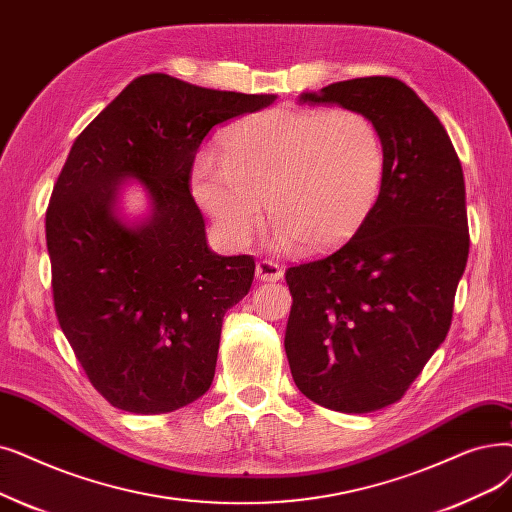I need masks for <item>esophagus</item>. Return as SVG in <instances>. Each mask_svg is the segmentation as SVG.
<instances>
[{
    "label": "esophagus",
    "instance_id": "1",
    "mask_svg": "<svg viewBox=\"0 0 512 512\" xmlns=\"http://www.w3.org/2000/svg\"><path fill=\"white\" fill-rule=\"evenodd\" d=\"M255 274H257V278L263 280V282H276V280L282 278L284 270H282L280 263H274V261L265 259V261H259V263H257Z\"/></svg>",
    "mask_w": 512,
    "mask_h": 512
}]
</instances>
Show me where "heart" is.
I'll list each match as a JSON object with an SVG mask.
<instances>
[{"label": "heart", "mask_w": 512, "mask_h": 512, "mask_svg": "<svg viewBox=\"0 0 512 512\" xmlns=\"http://www.w3.org/2000/svg\"><path fill=\"white\" fill-rule=\"evenodd\" d=\"M387 171L376 123L351 108H272L232 125L219 154L203 152L192 194L232 247L261 224L276 247L324 253L358 234L379 203Z\"/></svg>", "instance_id": "1"}]
</instances>
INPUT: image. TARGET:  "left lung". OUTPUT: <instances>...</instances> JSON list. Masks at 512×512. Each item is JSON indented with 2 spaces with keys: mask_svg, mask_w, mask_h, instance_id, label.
Masks as SVG:
<instances>
[{
  "mask_svg": "<svg viewBox=\"0 0 512 512\" xmlns=\"http://www.w3.org/2000/svg\"><path fill=\"white\" fill-rule=\"evenodd\" d=\"M299 102L360 110L385 142L383 192L360 232L286 270L295 385L324 408L366 414L402 399L448 335L469 257L464 175L448 131L399 79L330 83Z\"/></svg>",
  "mask_w": 512,
  "mask_h": 512,
  "instance_id": "left-lung-1",
  "label": "left lung"
}]
</instances>
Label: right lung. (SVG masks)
Listing matches in <instances>:
<instances>
[{"label":"right lung","instance_id":"obj_1","mask_svg":"<svg viewBox=\"0 0 512 512\" xmlns=\"http://www.w3.org/2000/svg\"><path fill=\"white\" fill-rule=\"evenodd\" d=\"M274 100L150 73L75 140L46 213L54 307L87 379L115 408L165 414L209 391L221 322L249 293L255 261L209 249L190 173L217 125ZM131 181L151 203L142 220L118 207Z\"/></svg>","mask_w":512,"mask_h":512}]
</instances>
